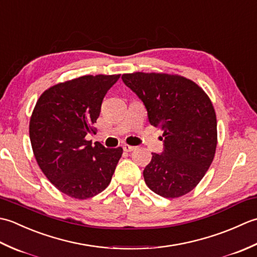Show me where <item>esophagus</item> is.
Here are the masks:
<instances>
[{
    "label": "esophagus",
    "instance_id": "obj_1",
    "mask_svg": "<svg viewBox=\"0 0 257 257\" xmlns=\"http://www.w3.org/2000/svg\"><path fill=\"white\" fill-rule=\"evenodd\" d=\"M123 150L124 151H127V152H130V151H134L135 149H136V147H134V146H129V145H123Z\"/></svg>",
    "mask_w": 257,
    "mask_h": 257
}]
</instances>
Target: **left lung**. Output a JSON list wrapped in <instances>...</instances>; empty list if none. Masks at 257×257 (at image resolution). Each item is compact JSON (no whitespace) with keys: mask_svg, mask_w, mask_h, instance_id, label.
Segmentation results:
<instances>
[{"mask_svg":"<svg viewBox=\"0 0 257 257\" xmlns=\"http://www.w3.org/2000/svg\"><path fill=\"white\" fill-rule=\"evenodd\" d=\"M148 112L149 122L163 130V151L152 154L144 170L149 189L163 198H179L193 190L214 158L216 116L203 89L178 75L123 74Z\"/></svg>","mask_w":257,"mask_h":257,"instance_id":"left-lung-1","label":"left lung"}]
</instances>
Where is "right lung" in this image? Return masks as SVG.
Instances as JSON below:
<instances>
[{
    "label": "right lung",
    "mask_w": 257,
    "mask_h": 257,
    "mask_svg": "<svg viewBox=\"0 0 257 257\" xmlns=\"http://www.w3.org/2000/svg\"><path fill=\"white\" fill-rule=\"evenodd\" d=\"M120 75H87L45 90L30 121L35 159L46 178L75 199L92 198L111 181L122 148L86 140L101 102Z\"/></svg>",
    "instance_id": "1"
}]
</instances>
